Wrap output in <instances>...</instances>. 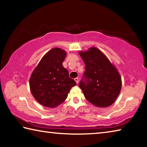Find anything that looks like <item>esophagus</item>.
<instances>
[{
    "mask_svg": "<svg viewBox=\"0 0 147 147\" xmlns=\"http://www.w3.org/2000/svg\"><path fill=\"white\" fill-rule=\"evenodd\" d=\"M74 80H75V82H76V84H78V82H79V78H74Z\"/></svg>",
    "mask_w": 147,
    "mask_h": 147,
    "instance_id": "34e87169",
    "label": "esophagus"
}]
</instances>
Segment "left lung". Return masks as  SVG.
Returning a JSON list of instances; mask_svg holds the SVG:
<instances>
[{
    "mask_svg": "<svg viewBox=\"0 0 147 147\" xmlns=\"http://www.w3.org/2000/svg\"><path fill=\"white\" fill-rule=\"evenodd\" d=\"M85 63V72L79 83L86 98L94 106L111 105L120 93L122 82L117 69L95 47L79 52Z\"/></svg>",
    "mask_w": 147,
    "mask_h": 147,
    "instance_id": "obj_1",
    "label": "left lung"
}]
</instances>
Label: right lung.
I'll return each mask as SVG.
<instances>
[{"label": "right lung", "instance_id": "1", "mask_svg": "<svg viewBox=\"0 0 147 147\" xmlns=\"http://www.w3.org/2000/svg\"><path fill=\"white\" fill-rule=\"evenodd\" d=\"M65 56V51L61 49L51 50L42 58L30 76L32 95L44 106L54 108L63 102L72 87L76 85L62 65Z\"/></svg>", "mask_w": 147, "mask_h": 147}]
</instances>
